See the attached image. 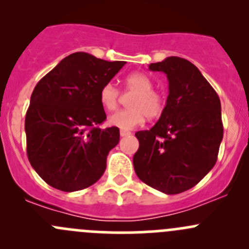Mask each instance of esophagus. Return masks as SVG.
<instances>
[{"mask_svg": "<svg viewBox=\"0 0 249 249\" xmlns=\"http://www.w3.org/2000/svg\"><path fill=\"white\" fill-rule=\"evenodd\" d=\"M130 135H131V132H130V131H126V130H120V136H122V137L130 136Z\"/></svg>", "mask_w": 249, "mask_h": 249, "instance_id": "1", "label": "esophagus"}]
</instances>
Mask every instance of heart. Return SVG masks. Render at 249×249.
<instances>
[{"label": "heart", "instance_id": "obj_1", "mask_svg": "<svg viewBox=\"0 0 249 249\" xmlns=\"http://www.w3.org/2000/svg\"><path fill=\"white\" fill-rule=\"evenodd\" d=\"M125 87L129 92H134L129 100V109L119 110L108 118V123L119 129L130 130L139 126L148 119H157L165 109V100L154 89V83L141 72L130 73L125 78ZM100 102L106 110H114L119 102V91L110 83L100 90Z\"/></svg>", "mask_w": 249, "mask_h": 249}]
</instances>
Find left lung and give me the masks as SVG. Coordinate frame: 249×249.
I'll list each match as a JSON object with an SVG mask.
<instances>
[{
  "label": "left lung",
  "instance_id": "left-lung-1",
  "mask_svg": "<svg viewBox=\"0 0 249 249\" xmlns=\"http://www.w3.org/2000/svg\"><path fill=\"white\" fill-rule=\"evenodd\" d=\"M164 72L169 96L159 120L135 134V172L145 184L164 194H179L196 185L217 161L223 140L220 100L195 65L169 56L149 65Z\"/></svg>",
  "mask_w": 249,
  "mask_h": 249
}]
</instances>
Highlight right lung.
Instances as JSON below:
<instances>
[{"label": "right lung", "mask_w": 249, "mask_h": 249, "mask_svg": "<svg viewBox=\"0 0 249 249\" xmlns=\"http://www.w3.org/2000/svg\"><path fill=\"white\" fill-rule=\"evenodd\" d=\"M124 65L77 52L35 87L25 118L27 158L55 189H85L104 175L120 135L115 126L99 127L106 119L100 90Z\"/></svg>", "instance_id": "add662e5"}]
</instances>
